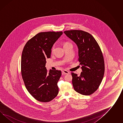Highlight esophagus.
<instances>
[{
  "label": "esophagus",
  "mask_w": 123,
  "mask_h": 123,
  "mask_svg": "<svg viewBox=\"0 0 123 123\" xmlns=\"http://www.w3.org/2000/svg\"><path fill=\"white\" fill-rule=\"evenodd\" d=\"M62 72L63 73V74H69V72H68L67 70H63L62 71Z\"/></svg>",
  "instance_id": "34e87169"
}]
</instances>
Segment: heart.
<instances>
[{"label": "heart", "mask_w": 123, "mask_h": 123, "mask_svg": "<svg viewBox=\"0 0 123 123\" xmlns=\"http://www.w3.org/2000/svg\"><path fill=\"white\" fill-rule=\"evenodd\" d=\"M69 43H65L64 44V45H66V44H68ZM54 47H53V48H52V50L54 49Z\"/></svg>", "instance_id": "heart-1"}]
</instances>
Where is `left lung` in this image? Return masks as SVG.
Segmentation results:
<instances>
[{
	"mask_svg": "<svg viewBox=\"0 0 123 123\" xmlns=\"http://www.w3.org/2000/svg\"><path fill=\"white\" fill-rule=\"evenodd\" d=\"M77 45L78 60L82 67L80 75L72 73V85L80 94L88 96L98 88L105 73V62L100 48L90 34L81 30L63 32Z\"/></svg>",
	"mask_w": 123,
	"mask_h": 123,
	"instance_id": "obj_1",
	"label": "left lung"
}]
</instances>
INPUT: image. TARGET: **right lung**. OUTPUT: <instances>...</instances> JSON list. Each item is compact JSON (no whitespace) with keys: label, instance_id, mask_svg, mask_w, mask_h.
I'll return each instance as SVG.
<instances>
[{"label":"right lung","instance_id":"right-lung-1","mask_svg":"<svg viewBox=\"0 0 123 123\" xmlns=\"http://www.w3.org/2000/svg\"><path fill=\"white\" fill-rule=\"evenodd\" d=\"M62 31L40 32L27 41L21 57V74L28 92L40 102H48L57 96V83L61 71L45 67L46 58L51 57V48Z\"/></svg>","mask_w":123,"mask_h":123}]
</instances>
